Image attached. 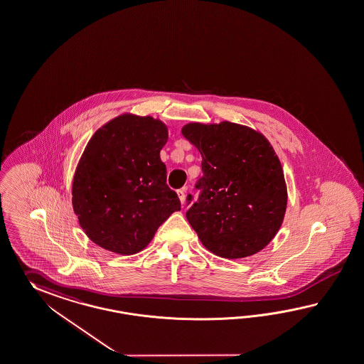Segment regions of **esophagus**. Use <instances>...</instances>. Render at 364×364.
<instances>
[{
    "instance_id": "1",
    "label": "esophagus",
    "mask_w": 364,
    "mask_h": 364,
    "mask_svg": "<svg viewBox=\"0 0 364 364\" xmlns=\"http://www.w3.org/2000/svg\"><path fill=\"white\" fill-rule=\"evenodd\" d=\"M178 198H180V203L184 204V201H186V189H184V188H183V189H178Z\"/></svg>"
}]
</instances>
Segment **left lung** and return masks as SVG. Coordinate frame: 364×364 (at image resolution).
Wrapping results in <instances>:
<instances>
[{"instance_id":"8db88e82","label":"left lung","mask_w":364,"mask_h":364,"mask_svg":"<svg viewBox=\"0 0 364 364\" xmlns=\"http://www.w3.org/2000/svg\"><path fill=\"white\" fill-rule=\"evenodd\" d=\"M181 133L203 156L200 191L186 220L201 243L228 259L251 257L274 240L287 209L280 160L266 136L231 122L188 124ZM188 205L193 201L186 197Z\"/></svg>"}]
</instances>
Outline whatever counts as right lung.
I'll return each instance as SVG.
<instances>
[{"label": "right lung", "instance_id": "obj_1", "mask_svg": "<svg viewBox=\"0 0 364 364\" xmlns=\"http://www.w3.org/2000/svg\"><path fill=\"white\" fill-rule=\"evenodd\" d=\"M167 139V126L159 119L124 114L89 141L75 172L72 205L82 230L100 247L136 254L180 210L160 160Z\"/></svg>", "mask_w": 364, "mask_h": 364}]
</instances>
